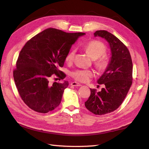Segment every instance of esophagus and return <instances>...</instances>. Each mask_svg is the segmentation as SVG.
Returning <instances> with one entry per match:
<instances>
[{
	"label": "esophagus",
	"mask_w": 149,
	"mask_h": 149,
	"mask_svg": "<svg viewBox=\"0 0 149 149\" xmlns=\"http://www.w3.org/2000/svg\"><path fill=\"white\" fill-rule=\"evenodd\" d=\"M71 85L72 86H81V85L79 84V83H77V82H72L71 83Z\"/></svg>",
	"instance_id": "34e87169"
}]
</instances>
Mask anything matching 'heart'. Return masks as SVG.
<instances>
[{
    "mask_svg": "<svg viewBox=\"0 0 149 149\" xmlns=\"http://www.w3.org/2000/svg\"><path fill=\"white\" fill-rule=\"evenodd\" d=\"M85 50L90 57L92 59L95 60V64L98 70L103 71L108 65V59L106 57H101L106 52V47L101 42L93 40L88 42L85 45ZM75 55V50L72 49L68 53L66 56V61L71 63L74 59ZM93 76V72L90 70H78L71 72V77L76 80L80 82H86Z\"/></svg>",
    "mask_w": 149,
    "mask_h": 149,
    "instance_id": "1",
    "label": "heart"
}]
</instances>
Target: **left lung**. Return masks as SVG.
<instances>
[{
    "instance_id": "1",
    "label": "left lung",
    "mask_w": 149,
    "mask_h": 149,
    "mask_svg": "<svg viewBox=\"0 0 149 149\" xmlns=\"http://www.w3.org/2000/svg\"><path fill=\"white\" fill-rule=\"evenodd\" d=\"M94 37L106 40L111 56L106 70L97 79L105 87L98 92L90 88L91 93L85 106L92 113L103 115L117 109L125 99L132 84L133 64L128 49L114 35L98 30Z\"/></svg>"
}]
</instances>
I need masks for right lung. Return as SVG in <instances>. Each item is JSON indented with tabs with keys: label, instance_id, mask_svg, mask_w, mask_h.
<instances>
[{
	"label": "right lung",
	"instance_id": "1",
	"mask_svg": "<svg viewBox=\"0 0 149 149\" xmlns=\"http://www.w3.org/2000/svg\"><path fill=\"white\" fill-rule=\"evenodd\" d=\"M84 33H66L48 28L36 35L21 49L13 71L21 99L32 110L47 113L60 104L68 81L49 83L56 75L63 79V67L72 45Z\"/></svg>",
	"mask_w": 149,
	"mask_h": 149
}]
</instances>
